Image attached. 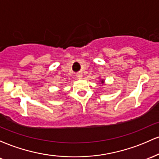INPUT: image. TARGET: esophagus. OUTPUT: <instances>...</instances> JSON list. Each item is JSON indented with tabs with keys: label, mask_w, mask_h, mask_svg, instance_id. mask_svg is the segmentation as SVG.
Here are the masks:
<instances>
[{
	"label": "esophagus",
	"mask_w": 159,
	"mask_h": 159,
	"mask_svg": "<svg viewBox=\"0 0 159 159\" xmlns=\"http://www.w3.org/2000/svg\"><path fill=\"white\" fill-rule=\"evenodd\" d=\"M76 76H77V78H82V74L79 73V74H78L77 75H76Z\"/></svg>",
	"instance_id": "esophagus-1"
}]
</instances>
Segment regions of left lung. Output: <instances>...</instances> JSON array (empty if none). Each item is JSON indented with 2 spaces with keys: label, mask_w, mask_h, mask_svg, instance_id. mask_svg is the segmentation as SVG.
Listing matches in <instances>:
<instances>
[{
  "label": "left lung",
  "mask_w": 159,
  "mask_h": 159,
  "mask_svg": "<svg viewBox=\"0 0 159 159\" xmlns=\"http://www.w3.org/2000/svg\"><path fill=\"white\" fill-rule=\"evenodd\" d=\"M102 83H103V80H102Z\"/></svg>",
  "instance_id": "1"
}]
</instances>
